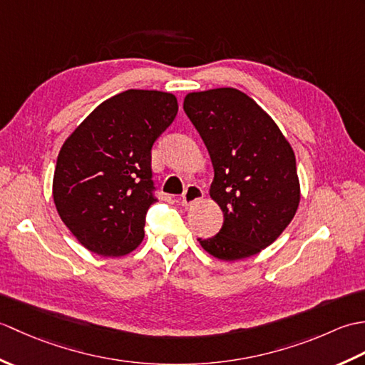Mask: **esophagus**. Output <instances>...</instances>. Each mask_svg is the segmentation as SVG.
Masks as SVG:
<instances>
[{
    "label": "esophagus",
    "instance_id": "34e87169",
    "mask_svg": "<svg viewBox=\"0 0 365 365\" xmlns=\"http://www.w3.org/2000/svg\"><path fill=\"white\" fill-rule=\"evenodd\" d=\"M202 197H204L202 190L196 187V185H188L187 190H185V192L182 195V205H185V207L192 205Z\"/></svg>",
    "mask_w": 365,
    "mask_h": 365
}]
</instances>
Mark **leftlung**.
Returning <instances> with one entry per match:
<instances>
[{"label":"left lung","mask_w":365,"mask_h":365,"mask_svg":"<svg viewBox=\"0 0 365 365\" xmlns=\"http://www.w3.org/2000/svg\"><path fill=\"white\" fill-rule=\"evenodd\" d=\"M183 110L210 153V197L224 222L200 246L221 260L265 250L289 226L299 205L297 160L276 122L234 88L191 92Z\"/></svg>","instance_id":"left-lung-1"}]
</instances>
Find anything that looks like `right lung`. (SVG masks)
I'll use <instances>...</instances> for the list:
<instances>
[{"label":"right lung","instance_id":"add662e5","mask_svg":"<svg viewBox=\"0 0 365 365\" xmlns=\"http://www.w3.org/2000/svg\"><path fill=\"white\" fill-rule=\"evenodd\" d=\"M177 111L169 92L128 89L100 103L61 147L54 205L91 252L119 257L141 245L145 213L157 202L152 145Z\"/></svg>","mask_w":365,"mask_h":365}]
</instances>
